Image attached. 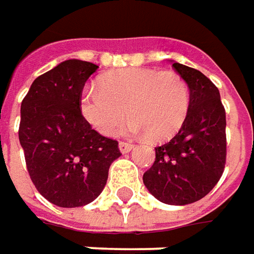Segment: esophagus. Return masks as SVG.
Here are the masks:
<instances>
[{"mask_svg":"<svg viewBox=\"0 0 254 254\" xmlns=\"http://www.w3.org/2000/svg\"><path fill=\"white\" fill-rule=\"evenodd\" d=\"M132 148H134V145H132V144H128V142H123V141H122V142L119 144V149H120V152H122V154H127V152H130Z\"/></svg>","mask_w":254,"mask_h":254,"instance_id":"esophagus-1","label":"esophagus"}]
</instances>
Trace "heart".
<instances>
[{
    "label": "heart",
    "instance_id": "heart-1",
    "mask_svg": "<svg viewBox=\"0 0 254 254\" xmlns=\"http://www.w3.org/2000/svg\"><path fill=\"white\" fill-rule=\"evenodd\" d=\"M190 109V89L176 72L151 68H123L107 72L100 88L85 86L79 113L93 130L115 135L127 116V134H148L155 141L169 138L182 127Z\"/></svg>",
    "mask_w": 254,
    "mask_h": 254
}]
</instances>
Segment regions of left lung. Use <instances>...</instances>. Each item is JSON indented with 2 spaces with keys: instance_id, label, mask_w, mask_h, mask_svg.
Wrapping results in <instances>:
<instances>
[{
  "instance_id": "8db88e82",
  "label": "left lung",
  "mask_w": 254,
  "mask_h": 254,
  "mask_svg": "<svg viewBox=\"0 0 254 254\" xmlns=\"http://www.w3.org/2000/svg\"><path fill=\"white\" fill-rule=\"evenodd\" d=\"M189 85L190 109L179 132L155 148V162L142 180L159 201L186 205L201 200L225 168V109L218 88L198 69L173 61Z\"/></svg>"
}]
</instances>
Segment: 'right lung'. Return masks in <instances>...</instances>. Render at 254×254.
<instances>
[{
    "instance_id": "right-lung-1",
    "label": "right lung",
    "mask_w": 254,
    "mask_h": 254,
    "mask_svg": "<svg viewBox=\"0 0 254 254\" xmlns=\"http://www.w3.org/2000/svg\"><path fill=\"white\" fill-rule=\"evenodd\" d=\"M96 64L65 60L37 76L20 106L19 142L29 176L63 208L92 202L106 186L119 142L100 135L79 113V96Z\"/></svg>"
}]
</instances>
